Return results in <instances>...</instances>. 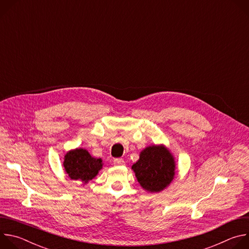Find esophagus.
<instances>
[{"label":"esophagus","instance_id":"esophagus-1","mask_svg":"<svg viewBox=\"0 0 249 249\" xmlns=\"http://www.w3.org/2000/svg\"><path fill=\"white\" fill-rule=\"evenodd\" d=\"M113 162H114V164H116V165H123V164L125 163V161H124L122 159H115V160H113Z\"/></svg>","mask_w":249,"mask_h":249}]
</instances>
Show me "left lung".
Masks as SVG:
<instances>
[{
  "mask_svg": "<svg viewBox=\"0 0 249 249\" xmlns=\"http://www.w3.org/2000/svg\"><path fill=\"white\" fill-rule=\"evenodd\" d=\"M132 169L140 185L148 192L156 193L162 191L173 180L175 161L163 145H154L141 152Z\"/></svg>",
  "mask_w": 249,
  "mask_h": 249,
  "instance_id": "1",
  "label": "left lung"
}]
</instances>
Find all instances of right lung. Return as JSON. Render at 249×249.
<instances>
[{
	"label": "right lung",
	"instance_id": "right-lung-1",
	"mask_svg": "<svg viewBox=\"0 0 249 249\" xmlns=\"http://www.w3.org/2000/svg\"><path fill=\"white\" fill-rule=\"evenodd\" d=\"M64 168L71 179L82 181L84 184L93 179L102 168L101 159H95L85 149L70 151L64 158Z\"/></svg>",
	"mask_w": 249,
	"mask_h": 249
}]
</instances>
